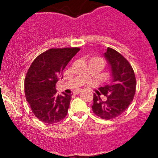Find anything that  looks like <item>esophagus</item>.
<instances>
[{"label":"esophagus","instance_id":"1","mask_svg":"<svg viewBox=\"0 0 158 158\" xmlns=\"http://www.w3.org/2000/svg\"><path fill=\"white\" fill-rule=\"evenodd\" d=\"M81 91H82V89H77V90H76L75 91V93H76V94H78V93H79V92H81Z\"/></svg>","mask_w":158,"mask_h":158}]
</instances>
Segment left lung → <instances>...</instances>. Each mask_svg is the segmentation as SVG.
<instances>
[{
    "label": "left lung",
    "instance_id": "8db88e82",
    "mask_svg": "<svg viewBox=\"0 0 158 158\" xmlns=\"http://www.w3.org/2000/svg\"><path fill=\"white\" fill-rule=\"evenodd\" d=\"M111 67V79L109 85L100 87L99 91L107 97L102 101L99 95H93V112L102 119L114 118L125 111L133 100L136 91L135 73L128 60L108 47L104 53Z\"/></svg>",
    "mask_w": 158,
    "mask_h": 158
}]
</instances>
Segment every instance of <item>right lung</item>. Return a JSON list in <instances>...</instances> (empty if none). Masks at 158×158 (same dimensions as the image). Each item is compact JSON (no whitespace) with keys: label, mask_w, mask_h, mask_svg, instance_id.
Segmentation results:
<instances>
[{"label":"right lung","mask_w":158,"mask_h":158,"mask_svg":"<svg viewBox=\"0 0 158 158\" xmlns=\"http://www.w3.org/2000/svg\"><path fill=\"white\" fill-rule=\"evenodd\" d=\"M80 48L49 49L33 61L24 80L25 96L40 121L54 124L68 113L72 95H58L56 84L63 77V70Z\"/></svg>","instance_id":"1"}]
</instances>
